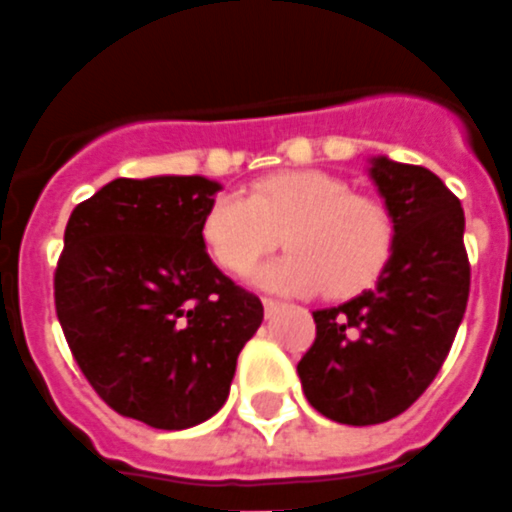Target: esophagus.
I'll use <instances>...</instances> for the list:
<instances>
[{"instance_id":"1","label":"esophagus","mask_w":512,"mask_h":512,"mask_svg":"<svg viewBox=\"0 0 512 512\" xmlns=\"http://www.w3.org/2000/svg\"><path fill=\"white\" fill-rule=\"evenodd\" d=\"M263 307H266V315H274V312H277L279 307H282V301H277V299H263Z\"/></svg>"}]
</instances>
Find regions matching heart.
<instances>
[{
  "mask_svg": "<svg viewBox=\"0 0 512 512\" xmlns=\"http://www.w3.org/2000/svg\"><path fill=\"white\" fill-rule=\"evenodd\" d=\"M200 238L233 277H246L282 238L290 252L263 268L266 285L296 293L323 288L329 299H351L384 274L395 224L381 202L354 194L345 180L293 169L260 178L246 197H216L202 213Z\"/></svg>",
  "mask_w": 512,
  "mask_h": 512,
  "instance_id": "1",
  "label": "heart"
}]
</instances>
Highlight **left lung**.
<instances>
[{
	"instance_id": "left-lung-1",
	"label": "left lung",
	"mask_w": 512,
	"mask_h": 512,
	"mask_svg": "<svg viewBox=\"0 0 512 512\" xmlns=\"http://www.w3.org/2000/svg\"><path fill=\"white\" fill-rule=\"evenodd\" d=\"M395 249L373 290L312 312L315 343L299 362L315 411L343 425L403 414L450 354L469 301L461 200L430 169L373 158Z\"/></svg>"
}]
</instances>
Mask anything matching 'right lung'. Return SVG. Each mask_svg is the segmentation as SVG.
Masks as SVG:
<instances>
[{"instance_id":"right-lung-1","label":"right lung","mask_w":512,"mask_h":512,"mask_svg":"<svg viewBox=\"0 0 512 512\" xmlns=\"http://www.w3.org/2000/svg\"><path fill=\"white\" fill-rule=\"evenodd\" d=\"M219 183L117 178L73 208L54 307L76 365L106 406L158 430L213 417L263 323L255 293L224 277L200 222Z\"/></svg>"}]
</instances>
